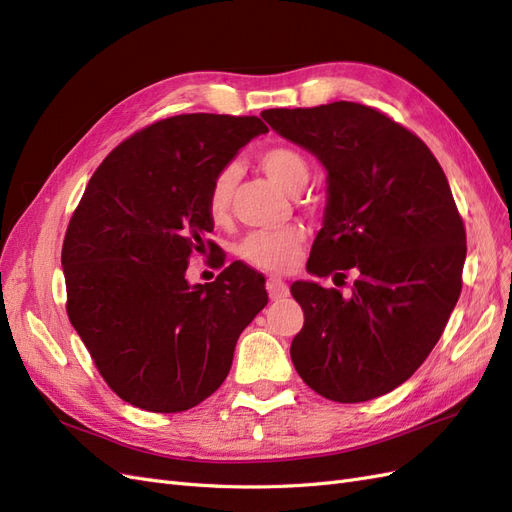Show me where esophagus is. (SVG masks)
Returning <instances> with one entry per match:
<instances>
[{"label": "esophagus", "mask_w": 512, "mask_h": 512, "mask_svg": "<svg viewBox=\"0 0 512 512\" xmlns=\"http://www.w3.org/2000/svg\"><path fill=\"white\" fill-rule=\"evenodd\" d=\"M267 292H269L271 301H277V299L288 297V286H286V282L280 280V277H269V280H267Z\"/></svg>", "instance_id": "esophagus-1"}]
</instances>
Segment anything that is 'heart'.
Returning a JSON list of instances; mask_svg holds the SVG:
<instances>
[{"instance_id": "b5f03b06", "label": "heart", "mask_w": 512, "mask_h": 512, "mask_svg": "<svg viewBox=\"0 0 512 512\" xmlns=\"http://www.w3.org/2000/svg\"><path fill=\"white\" fill-rule=\"evenodd\" d=\"M258 164L265 173L290 194H297L309 179V164L301 151L288 145H273L260 151ZM239 181V170L235 164L222 166L213 175L207 190V211L211 220L224 222L230 213L232 196ZM303 243V230L299 226H286L277 230H256L247 235L237 252L262 271L282 273L297 265Z\"/></svg>"}]
</instances>
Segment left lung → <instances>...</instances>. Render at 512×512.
Wrapping results in <instances>:
<instances>
[{
    "label": "left lung",
    "mask_w": 512,
    "mask_h": 512,
    "mask_svg": "<svg viewBox=\"0 0 512 512\" xmlns=\"http://www.w3.org/2000/svg\"><path fill=\"white\" fill-rule=\"evenodd\" d=\"M262 117L329 173L307 271L335 282L356 275L348 294L290 286L305 316L290 346L294 369L339 404L391 393L438 344L461 294L466 228L444 170L414 132L365 104L269 108Z\"/></svg>",
    "instance_id": "1"
}]
</instances>
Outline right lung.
Masks as SVG:
<instances>
[{
    "mask_svg": "<svg viewBox=\"0 0 512 512\" xmlns=\"http://www.w3.org/2000/svg\"><path fill=\"white\" fill-rule=\"evenodd\" d=\"M265 132L254 115L151 123L108 153L72 213L66 312L104 382L136 408L183 412L218 391L269 301L265 277L239 260L215 282L185 280L192 256L218 250L205 239L213 175Z\"/></svg>",
    "mask_w": 512,
    "mask_h": 512,
    "instance_id": "obj_1",
    "label": "right lung"
}]
</instances>
